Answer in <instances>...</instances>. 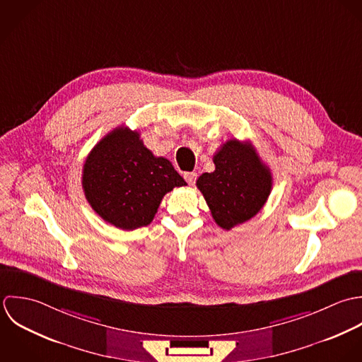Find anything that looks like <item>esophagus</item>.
<instances>
[{
    "mask_svg": "<svg viewBox=\"0 0 362 362\" xmlns=\"http://www.w3.org/2000/svg\"><path fill=\"white\" fill-rule=\"evenodd\" d=\"M185 179H186V182H187L190 186H194L196 179H197V173H194V172H187V173H185Z\"/></svg>",
    "mask_w": 362,
    "mask_h": 362,
    "instance_id": "esophagus-1",
    "label": "esophagus"
}]
</instances>
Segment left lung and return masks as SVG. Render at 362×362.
Segmentation results:
<instances>
[{
	"instance_id": "obj_1",
	"label": "left lung",
	"mask_w": 362,
	"mask_h": 362,
	"mask_svg": "<svg viewBox=\"0 0 362 362\" xmlns=\"http://www.w3.org/2000/svg\"><path fill=\"white\" fill-rule=\"evenodd\" d=\"M213 160L216 170L203 173L196 185L214 221L229 230L263 209L272 193L273 177L255 146L236 139L221 145Z\"/></svg>"
}]
</instances>
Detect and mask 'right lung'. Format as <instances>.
I'll list each match as a JSON object with an SVG mask.
<instances>
[{
    "instance_id": "obj_1",
    "label": "right lung",
    "mask_w": 362,
    "mask_h": 362,
    "mask_svg": "<svg viewBox=\"0 0 362 362\" xmlns=\"http://www.w3.org/2000/svg\"><path fill=\"white\" fill-rule=\"evenodd\" d=\"M186 185L166 158L155 156L140 134L124 126L93 146L82 169V189L90 207L124 230L151 223L163 196Z\"/></svg>"
}]
</instances>
